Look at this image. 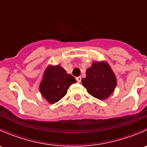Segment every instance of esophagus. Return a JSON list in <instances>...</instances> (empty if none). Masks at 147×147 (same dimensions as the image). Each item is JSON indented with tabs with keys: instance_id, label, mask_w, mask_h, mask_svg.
Returning a JSON list of instances; mask_svg holds the SVG:
<instances>
[{
	"instance_id": "obj_1",
	"label": "esophagus",
	"mask_w": 147,
	"mask_h": 147,
	"mask_svg": "<svg viewBox=\"0 0 147 147\" xmlns=\"http://www.w3.org/2000/svg\"><path fill=\"white\" fill-rule=\"evenodd\" d=\"M76 80H77V81H78V82L80 83V82H81V80H82V78H81V77H78V78H76Z\"/></svg>"
}]
</instances>
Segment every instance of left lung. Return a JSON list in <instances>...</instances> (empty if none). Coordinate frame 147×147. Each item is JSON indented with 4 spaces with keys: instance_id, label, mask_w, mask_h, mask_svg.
<instances>
[{
    "instance_id": "left-lung-1",
    "label": "left lung",
    "mask_w": 147,
    "mask_h": 147,
    "mask_svg": "<svg viewBox=\"0 0 147 147\" xmlns=\"http://www.w3.org/2000/svg\"><path fill=\"white\" fill-rule=\"evenodd\" d=\"M89 94L95 98L107 99L117 86V78L107 62H93L86 70V78L82 80Z\"/></svg>"
}]
</instances>
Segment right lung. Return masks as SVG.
Wrapping results in <instances>:
<instances>
[{
  "instance_id": "right-lung-1",
  "label": "right lung",
  "mask_w": 147,
  "mask_h": 147,
  "mask_svg": "<svg viewBox=\"0 0 147 147\" xmlns=\"http://www.w3.org/2000/svg\"><path fill=\"white\" fill-rule=\"evenodd\" d=\"M75 82V78L67 73L60 65H49L44 72L39 90L49 103L54 104L61 100L67 94L69 86Z\"/></svg>"
}]
</instances>
